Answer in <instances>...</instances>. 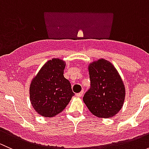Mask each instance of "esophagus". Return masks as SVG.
<instances>
[{
    "instance_id": "esophagus-1",
    "label": "esophagus",
    "mask_w": 149,
    "mask_h": 149,
    "mask_svg": "<svg viewBox=\"0 0 149 149\" xmlns=\"http://www.w3.org/2000/svg\"><path fill=\"white\" fill-rule=\"evenodd\" d=\"M83 94H84V90H83V91H81V92H79V93H78V94H76V97H82V96H83Z\"/></svg>"
}]
</instances>
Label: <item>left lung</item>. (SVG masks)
<instances>
[{"label":"left lung","mask_w":149,"mask_h":149,"mask_svg":"<svg viewBox=\"0 0 149 149\" xmlns=\"http://www.w3.org/2000/svg\"><path fill=\"white\" fill-rule=\"evenodd\" d=\"M88 68L91 88L84 94V103L98 118L115 116L123 107L125 97V88L119 73L103 58L91 63Z\"/></svg>","instance_id":"obj_1"}]
</instances>
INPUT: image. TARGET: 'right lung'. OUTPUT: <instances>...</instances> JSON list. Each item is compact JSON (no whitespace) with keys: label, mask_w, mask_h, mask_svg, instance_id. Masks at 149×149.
<instances>
[{"label":"right lung","mask_w":149,"mask_h":149,"mask_svg":"<svg viewBox=\"0 0 149 149\" xmlns=\"http://www.w3.org/2000/svg\"><path fill=\"white\" fill-rule=\"evenodd\" d=\"M65 67V61L52 58L31 81L30 102L39 115L47 118L55 116L65 109L74 96L70 82L63 76Z\"/></svg>","instance_id":"obj_1"}]
</instances>
